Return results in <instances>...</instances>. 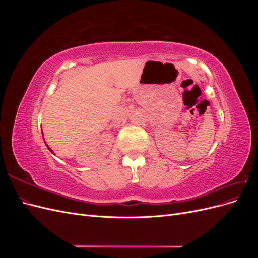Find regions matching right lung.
<instances>
[{
	"mask_svg": "<svg viewBox=\"0 0 258 258\" xmlns=\"http://www.w3.org/2000/svg\"><path fill=\"white\" fill-rule=\"evenodd\" d=\"M47 147H48V146H47ZM48 148H49V147H48ZM49 151H50V152H51V153H52V151H51V150H50V148H49Z\"/></svg>",
	"mask_w": 258,
	"mask_h": 258,
	"instance_id": "obj_1",
	"label": "right lung"
}]
</instances>
